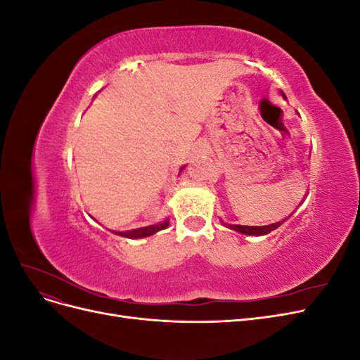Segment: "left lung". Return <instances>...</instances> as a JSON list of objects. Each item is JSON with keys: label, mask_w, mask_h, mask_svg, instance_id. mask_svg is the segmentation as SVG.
Instances as JSON below:
<instances>
[{"label": "left lung", "mask_w": 360, "mask_h": 360, "mask_svg": "<svg viewBox=\"0 0 360 360\" xmlns=\"http://www.w3.org/2000/svg\"><path fill=\"white\" fill-rule=\"evenodd\" d=\"M284 221H279L276 224H270V225H264V226H246V225H230V224H225V225H226V228H231V230H236V231L246 234V236H266L270 231L276 230V228Z\"/></svg>", "instance_id": "obj_1"}]
</instances>
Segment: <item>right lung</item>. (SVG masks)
<instances>
[{
    "mask_svg": "<svg viewBox=\"0 0 360 360\" xmlns=\"http://www.w3.org/2000/svg\"><path fill=\"white\" fill-rule=\"evenodd\" d=\"M167 226H168V219L160 222V224H156V225H150V226H144V228H138V230H130V231H123V233L118 231L115 234L122 236V237H127V238H143V237H148L151 234H155L160 230H165Z\"/></svg>",
    "mask_w": 360,
    "mask_h": 360,
    "instance_id": "obj_1",
    "label": "right lung"
}]
</instances>
